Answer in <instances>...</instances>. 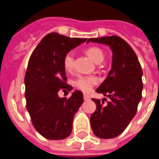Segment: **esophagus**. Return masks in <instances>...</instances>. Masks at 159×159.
<instances>
[{"instance_id": "obj_1", "label": "esophagus", "mask_w": 159, "mask_h": 159, "mask_svg": "<svg viewBox=\"0 0 159 159\" xmlns=\"http://www.w3.org/2000/svg\"><path fill=\"white\" fill-rule=\"evenodd\" d=\"M84 100H89L90 99V96L89 94L84 93Z\"/></svg>"}]
</instances>
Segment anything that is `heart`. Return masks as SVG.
Segmentation results:
<instances>
[{"label": "heart", "mask_w": 159, "mask_h": 159, "mask_svg": "<svg viewBox=\"0 0 159 159\" xmlns=\"http://www.w3.org/2000/svg\"><path fill=\"white\" fill-rule=\"evenodd\" d=\"M87 55L95 62V63H101L104 59V54L102 51L98 48H89L86 50ZM74 56L72 52H68L66 54L63 59V65L65 69L67 71H70L73 69ZM98 83V78L95 76H79L74 81V84L77 89L82 90L84 92H89L92 89L93 86Z\"/></svg>", "instance_id": "obj_1"}]
</instances>
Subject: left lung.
<instances>
[{"instance_id":"obj_1","label":"left lung","mask_w":159,"mask_h":159,"mask_svg":"<svg viewBox=\"0 0 159 159\" xmlns=\"http://www.w3.org/2000/svg\"><path fill=\"white\" fill-rule=\"evenodd\" d=\"M89 42L107 45L112 52L111 70L96 89L110 100L105 104V98L102 101L92 98L97 108L90 116L93 134L111 139L121 134L136 114L142 98L143 71L136 54L120 37L91 38Z\"/></svg>"}]
</instances>
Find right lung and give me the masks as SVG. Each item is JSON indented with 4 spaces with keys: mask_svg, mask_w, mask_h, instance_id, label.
Listing matches in <instances>:
<instances>
[{
    "mask_svg": "<svg viewBox=\"0 0 159 159\" xmlns=\"http://www.w3.org/2000/svg\"><path fill=\"white\" fill-rule=\"evenodd\" d=\"M87 39L68 38L57 33L44 37L29 58L25 77L26 107L34 128L48 139H63L71 134L74 116L83 103V93L75 90L70 98L60 90H71L66 84L63 59Z\"/></svg>",
    "mask_w": 159,
    "mask_h": 159,
    "instance_id": "1",
    "label": "right lung"
}]
</instances>
